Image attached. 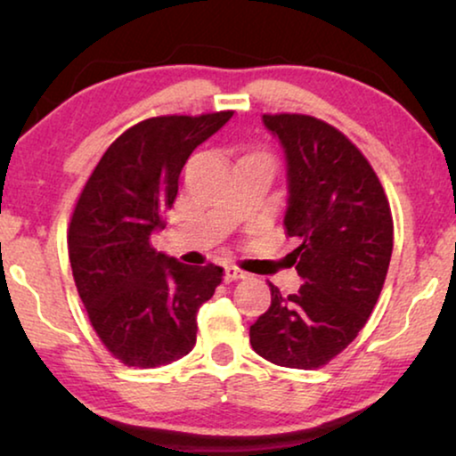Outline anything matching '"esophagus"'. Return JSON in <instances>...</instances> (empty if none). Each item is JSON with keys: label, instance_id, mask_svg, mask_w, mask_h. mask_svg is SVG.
Here are the masks:
<instances>
[{"label": "esophagus", "instance_id": "esophagus-1", "mask_svg": "<svg viewBox=\"0 0 456 456\" xmlns=\"http://www.w3.org/2000/svg\"><path fill=\"white\" fill-rule=\"evenodd\" d=\"M224 278H226V282H234V280L247 278V272H242L240 267L236 265H226V270H224Z\"/></svg>", "mask_w": 456, "mask_h": 456}]
</instances>
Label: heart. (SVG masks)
<instances>
[{
	"instance_id": "1",
	"label": "heart",
	"mask_w": 456,
	"mask_h": 456,
	"mask_svg": "<svg viewBox=\"0 0 456 456\" xmlns=\"http://www.w3.org/2000/svg\"><path fill=\"white\" fill-rule=\"evenodd\" d=\"M257 155H261V153H257ZM264 158H265V155H264Z\"/></svg>"
}]
</instances>
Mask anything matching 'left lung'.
I'll return each mask as SVG.
<instances>
[{
    "mask_svg": "<svg viewBox=\"0 0 456 456\" xmlns=\"http://www.w3.org/2000/svg\"><path fill=\"white\" fill-rule=\"evenodd\" d=\"M264 124L286 153L284 226L301 240L289 261L303 284L286 297L270 284V309L248 336L259 357L315 370L370 320L388 273L395 224L371 164L338 128L307 114H264Z\"/></svg>",
    "mask_w": 456,
    "mask_h": 456,
    "instance_id": "left-lung-1",
    "label": "left lung"
}]
</instances>
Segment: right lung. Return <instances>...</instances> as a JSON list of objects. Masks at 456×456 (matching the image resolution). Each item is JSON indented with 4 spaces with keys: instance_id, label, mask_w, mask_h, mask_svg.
I'll use <instances>...</instances> for the list:
<instances>
[{
    "instance_id": "obj_1",
    "label": "right lung",
    "mask_w": 456,
    "mask_h": 456,
    "mask_svg": "<svg viewBox=\"0 0 456 456\" xmlns=\"http://www.w3.org/2000/svg\"><path fill=\"white\" fill-rule=\"evenodd\" d=\"M234 111L147 118L118 136L80 191L68 228V257L80 301L103 346L128 367L183 359L197 342V311L224 270L184 265L158 253L180 172L197 145Z\"/></svg>"
}]
</instances>
